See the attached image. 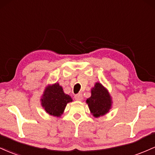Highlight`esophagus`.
I'll return each mask as SVG.
<instances>
[{
  "label": "esophagus",
  "instance_id": "obj_1",
  "mask_svg": "<svg viewBox=\"0 0 155 155\" xmlns=\"http://www.w3.org/2000/svg\"><path fill=\"white\" fill-rule=\"evenodd\" d=\"M74 99L77 101H82L83 100V95L82 94H78L74 96Z\"/></svg>",
  "mask_w": 155,
  "mask_h": 155
}]
</instances>
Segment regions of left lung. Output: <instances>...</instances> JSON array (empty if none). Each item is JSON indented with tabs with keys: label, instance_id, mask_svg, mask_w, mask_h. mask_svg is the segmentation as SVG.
<instances>
[{
	"label": "left lung",
	"instance_id": "1",
	"mask_svg": "<svg viewBox=\"0 0 155 155\" xmlns=\"http://www.w3.org/2000/svg\"><path fill=\"white\" fill-rule=\"evenodd\" d=\"M91 94L86 102L94 117L98 118L109 113L113 101L108 90L102 83L97 82L91 88Z\"/></svg>",
	"mask_w": 155,
	"mask_h": 155
}]
</instances>
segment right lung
I'll list each match as a JSON object with an SVG mask.
<instances>
[{"label":"right lung","mask_w":155,"mask_h":155,"mask_svg":"<svg viewBox=\"0 0 155 155\" xmlns=\"http://www.w3.org/2000/svg\"><path fill=\"white\" fill-rule=\"evenodd\" d=\"M40 102L46 113L51 116L60 117L64 114L67 104L72 102V99L64 93L63 88L58 83H55L48 84L45 87Z\"/></svg>","instance_id":"add662e5"}]
</instances>
